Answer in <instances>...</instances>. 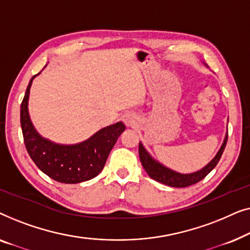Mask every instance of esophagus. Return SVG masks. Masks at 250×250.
Segmentation results:
<instances>
[{
    "label": "esophagus",
    "mask_w": 250,
    "mask_h": 250,
    "mask_svg": "<svg viewBox=\"0 0 250 250\" xmlns=\"http://www.w3.org/2000/svg\"><path fill=\"white\" fill-rule=\"evenodd\" d=\"M123 121H124L126 126H134L138 123V117L134 114H132V112H126L123 116Z\"/></svg>",
    "instance_id": "obj_1"
}]
</instances>
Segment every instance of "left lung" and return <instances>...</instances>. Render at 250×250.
I'll list each match as a JSON object with an SVG mask.
<instances>
[{"label":"left lung","mask_w":250,"mask_h":250,"mask_svg":"<svg viewBox=\"0 0 250 250\" xmlns=\"http://www.w3.org/2000/svg\"><path fill=\"white\" fill-rule=\"evenodd\" d=\"M227 141L228 133L225 134L223 143H222L221 148L218 149V151L216 155H215L214 158L211 159L206 166H204L203 168L193 173H179L176 172V170L170 169L165 165H163L162 163L156 160L148 151H146V149L145 148V146L142 145V142L139 143V156L143 168L146 169V172L148 173V175L151 177V179L157 181V182L166 184V186L169 187L186 188L199 182V181L203 180L205 176L208 175V174L215 168V166H216L217 163L220 162L222 153H223L225 146H227Z\"/></svg>","instance_id":"8db88e82"}]
</instances>
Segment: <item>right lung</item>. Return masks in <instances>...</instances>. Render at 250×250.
Wrapping results in <instances>:
<instances>
[{
    "label": "right lung",
    "mask_w": 250,
    "mask_h": 250,
    "mask_svg": "<svg viewBox=\"0 0 250 250\" xmlns=\"http://www.w3.org/2000/svg\"><path fill=\"white\" fill-rule=\"evenodd\" d=\"M37 75L30 80L20 108L23 141L30 158L44 174L58 182L75 184L93 179L104 169L109 152L125 131V125L118 122L105 126L75 145H60L43 138L33 125L28 111L30 86Z\"/></svg>",
    "instance_id": "1"
}]
</instances>
